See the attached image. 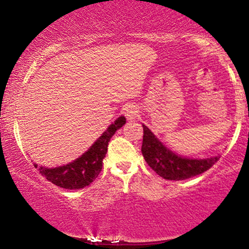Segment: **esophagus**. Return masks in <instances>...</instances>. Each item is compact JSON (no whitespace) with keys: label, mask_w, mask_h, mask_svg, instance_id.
<instances>
[{"label":"esophagus","mask_w":249,"mask_h":249,"mask_svg":"<svg viewBox=\"0 0 249 249\" xmlns=\"http://www.w3.org/2000/svg\"><path fill=\"white\" fill-rule=\"evenodd\" d=\"M138 113H139V108L137 105L128 104L124 107V115L128 121H133V119H136L137 117H138Z\"/></svg>","instance_id":"1"}]
</instances>
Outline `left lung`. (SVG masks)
<instances>
[{
	"label": "left lung",
	"instance_id": "8db88e82",
	"mask_svg": "<svg viewBox=\"0 0 249 249\" xmlns=\"http://www.w3.org/2000/svg\"><path fill=\"white\" fill-rule=\"evenodd\" d=\"M144 137H142V153L148 166L161 178L167 180H185L204 173L219 160L220 156L208 158H190L173 152L157 136L142 124Z\"/></svg>",
	"mask_w": 249,
	"mask_h": 249
}]
</instances>
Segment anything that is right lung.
Returning <instances> with one entry per match:
<instances>
[{
    "label": "right lung",
    "mask_w": 249,
    "mask_h": 249,
    "mask_svg": "<svg viewBox=\"0 0 249 249\" xmlns=\"http://www.w3.org/2000/svg\"><path fill=\"white\" fill-rule=\"evenodd\" d=\"M126 123L124 116L118 117L107 130L103 132L90 148L81 157L67 165L57 167L37 166L39 173L45 177L56 186L67 190H81L89 186L101 173L103 167V159L107 152V145L110 139L118 128Z\"/></svg>",
    "instance_id": "right-lung-1"
}]
</instances>
